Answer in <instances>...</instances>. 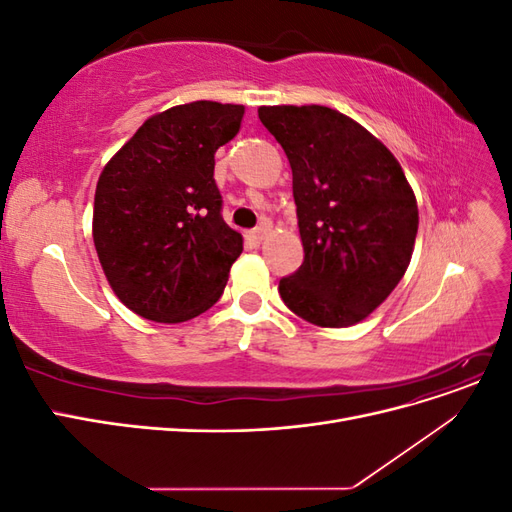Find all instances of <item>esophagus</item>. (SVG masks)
Listing matches in <instances>:
<instances>
[{
	"mask_svg": "<svg viewBox=\"0 0 512 512\" xmlns=\"http://www.w3.org/2000/svg\"><path fill=\"white\" fill-rule=\"evenodd\" d=\"M267 235H269V226L262 224V226L254 228V230H252L250 235H247V237H250V241H252L254 245H260L262 241H265V237H267Z\"/></svg>",
	"mask_w": 512,
	"mask_h": 512,
	"instance_id": "34e87169",
	"label": "esophagus"
}]
</instances>
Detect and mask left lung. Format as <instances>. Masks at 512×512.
Returning a JSON list of instances; mask_svg holds the SVG:
<instances>
[{
  "instance_id": "8db88e82",
  "label": "left lung",
  "mask_w": 512,
  "mask_h": 512,
  "mask_svg": "<svg viewBox=\"0 0 512 512\" xmlns=\"http://www.w3.org/2000/svg\"><path fill=\"white\" fill-rule=\"evenodd\" d=\"M292 168L303 265L282 301L318 327L367 318L404 277L418 230L410 183L393 153L329 106H260Z\"/></svg>"
}]
</instances>
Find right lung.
Masks as SVG:
<instances>
[{
  "mask_svg": "<svg viewBox=\"0 0 512 512\" xmlns=\"http://www.w3.org/2000/svg\"><path fill=\"white\" fill-rule=\"evenodd\" d=\"M245 108L198 100L149 117L102 170L94 243L108 284L134 314L185 322L220 301L243 239L222 218L215 151Z\"/></svg>",
  "mask_w": 512,
  "mask_h": 512,
  "instance_id": "add662e5",
  "label": "right lung"
}]
</instances>
